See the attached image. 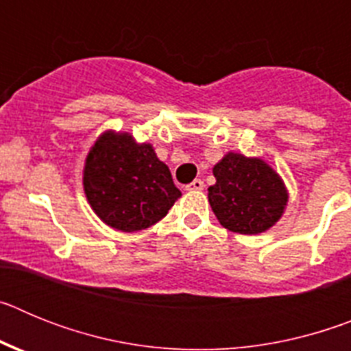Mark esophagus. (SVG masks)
I'll list each match as a JSON object with an SVG mask.
<instances>
[{
  "mask_svg": "<svg viewBox=\"0 0 351 351\" xmlns=\"http://www.w3.org/2000/svg\"><path fill=\"white\" fill-rule=\"evenodd\" d=\"M186 190H188V191H202L204 190V181H200V179H195V181H191L190 184L186 186Z\"/></svg>",
  "mask_w": 351,
  "mask_h": 351,
  "instance_id": "obj_1",
  "label": "esophagus"
}]
</instances>
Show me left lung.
I'll return each mask as SVG.
<instances>
[{
	"label": "left lung",
	"instance_id": "left-lung-1",
	"mask_svg": "<svg viewBox=\"0 0 351 351\" xmlns=\"http://www.w3.org/2000/svg\"><path fill=\"white\" fill-rule=\"evenodd\" d=\"M209 204L226 230L256 235L280 221L288 204L283 179L262 158L226 153L213 169Z\"/></svg>",
	"mask_w": 351,
	"mask_h": 351
}]
</instances>
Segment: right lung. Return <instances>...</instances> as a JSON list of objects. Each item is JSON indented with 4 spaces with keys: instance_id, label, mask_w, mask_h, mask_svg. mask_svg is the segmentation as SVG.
Listing matches in <instances>:
<instances>
[{
    "instance_id": "add662e5",
    "label": "right lung",
    "mask_w": 351,
    "mask_h": 351,
    "mask_svg": "<svg viewBox=\"0 0 351 351\" xmlns=\"http://www.w3.org/2000/svg\"><path fill=\"white\" fill-rule=\"evenodd\" d=\"M84 193L95 214L114 230L138 232L165 218L181 197L169 167L151 144L107 130L89 149Z\"/></svg>"
}]
</instances>
